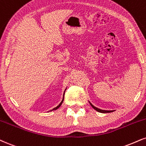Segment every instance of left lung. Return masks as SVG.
I'll list each match as a JSON object with an SVG mask.
<instances>
[{
  "label": "left lung",
  "mask_w": 146,
  "mask_h": 146,
  "mask_svg": "<svg viewBox=\"0 0 146 146\" xmlns=\"http://www.w3.org/2000/svg\"><path fill=\"white\" fill-rule=\"evenodd\" d=\"M89 103H90V105L92 107L93 109H94V110H95L96 111H99V112H100V113H110V112H113V110H111V111H109V110H101V109H99V108H96V107H94V105H93L92 104V103H90V102H89Z\"/></svg>",
  "instance_id": "left-lung-1"
}]
</instances>
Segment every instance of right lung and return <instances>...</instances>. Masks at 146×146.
I'll return each instance as SVG.
<instances>
[{"label": "right lung", "mask_w": 146, "mask_h": 146, "mask_svg": "<svg viewBox=\"0 0 146 146\" xmlns=\"http://www.w3.org/2000/svg\"><path fill=\"white\" fill-rule=\"evenodd\" d=\"M66 88L65 89V90H64V94H63V99H62V101L60 102V104L58 105L57 107H56V108H54V109H52V110H50V111H54V110H57V109H58L60 107V105H62V102H63V101H64V92H65V91H66ZM48 111V112H49Z\"/></svg>", "instance_id": "obj_1"}]
</instances>
